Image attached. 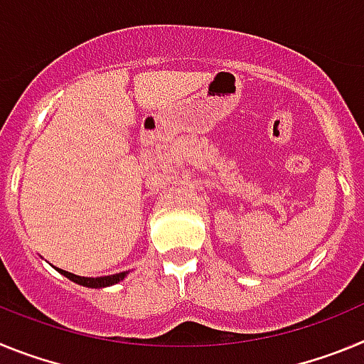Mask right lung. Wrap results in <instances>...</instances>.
I'll use <instances>...</instances> for the list:
<instances>
[{
    "label": "right lung",
    "instance_id": "1",
    "mask_svg": "<svg viewBox=\"0 0 364 364\" xmlns=\"http://www.w3.org/2000/svg\"><path fill=\"white\" fill-rule=\"evenodd\" d=\"M54 268H56V266H54ZM56 269L62 273V275H65L69 281L76 282V284L80 286H85V288H107V286H112V284H117V282L124 281L125 275H127V272H122V273H114V275H105V277H80V275H74V273L65 272V269H60V268Z\"/></svg>",
    "mask_w": 364,
    "mask_h": 364
}]
</instances>
